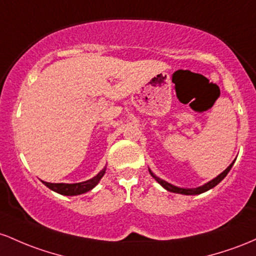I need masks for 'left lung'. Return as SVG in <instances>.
Wrapping results in <instances>:
<instances>
[{
  "label": "left lung",
  "mask_w": 256,
  "mask_h": 256,
  "mask_svg": "<svg viewBox=\"0 0 256 256\" xmlns=\"http://www.w3.org/2000/svg\"><path fill=\"white\" fill-rule=\"evenodd\" d=\"M234 162H232L231 164H230L228 168L225 169V170L222 172V173H221L220 175H218L216 178H215V179H213L212 180V182H206V185H203V186H200V188H176V186H174V185H172V184H169V182H163L162 179H160V178H157L156 175H154L151 173V175L154 178V179L157 180V182H158L160 185L163 186V188H166V190H168V191H170V192H174V194H202V192H206V191H208V190H210V188H213L214 186H216L218 184H219L221 180L224 179V178L226 176V175H228V173L230 172V169L232 168V166H234Z\"/></svg>",
  "instance_id": "obj_1"
}]
</instances>
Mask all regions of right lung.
<instances>
[{
    "label": "right lung",
    "mask_w": 256,
    "mask_h": 256,
    "mask_svg": "<svg viewBox=\"0 0 256 256\" xmlns=\"http://www.w3.org/2000/svg\"><path fill=\"white\" fill-rule=\"evenodd\" d=\"M105 174V168L100 172L96 176H94L93 179L87 180V182H78V184H52V182H43L47 188H50V190L58 192L60 194H65V196H76V194H86L94 186L96 185L98 182H100V179L102 178V175Z\"/></svg>",
    "instance_id": "right-lung-1"
}]
</instances>
